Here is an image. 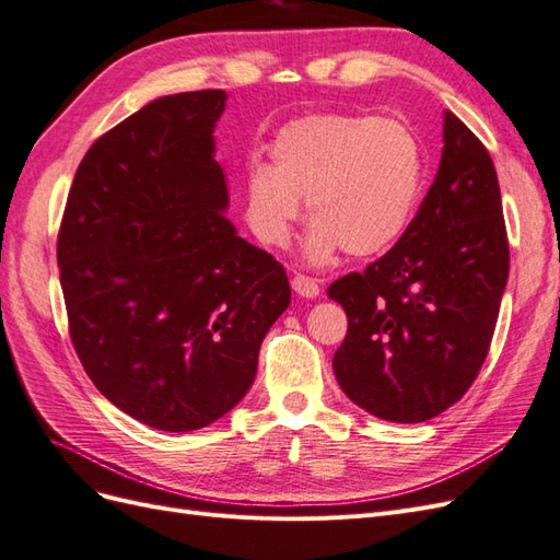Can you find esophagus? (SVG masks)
<instances>
[{
    "mask_svg": "<svg viewBox=\"0 0 560 560\" xmlns=\"http://www.w3.org/2000/svg\"><path fill=\"white\" fill-rule=\"evenodd\" d=\"M292 290L299 294V296H306V299H315L319 296V284L317 280L308 278V276H294L292 278Z\"/></svg>",
    "mask_w": 560,
    "mask_h": 560,
    "instance_id": "1",
    "label": "esophagus"
}]
</instances>
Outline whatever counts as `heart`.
<instances>
[{
  "mask_svg": "<svg viewBox=\"0 0 560 560\" xmlns=\"http://www.w3.org/2000/svg\"><path fill=\"white\" fill-rule=\"evenodd\" d=\"M270 163L243 175L245 217L268 247L290 243L306 198L315 219L303 254L315 266L338 252L376 257L409 229L425 186V149L395 118L308 114L284 124L268 147Z\"/></svg>",
  "mask_w": 560,
  "mask_h": 560,
  "instance_id": "b5f03b06",
  "label": "heart"
}]
</instances>
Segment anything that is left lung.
I'll use <instances>...</instances> for the list:
<instances>
[{
	"label": "left lung",
	"instance_id": "left-lung-1",
	"mask_svg": "<svg viewBox=\"0 0 560 560\" xmlns=\"http://www.w3.org/2000/svg\"><path fill=\"white\" fill-rule=\"evenodd\" d=\"M510 278L500 184L488 149L444 112V151L399 243L331 282L348 315L334 354L343 393L371 416L422 422L460 399L495 331Z\"/></svg>",
	"mask_w": 560,
	"mask_h": 560
}]
</instances>
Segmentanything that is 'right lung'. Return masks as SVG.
<instances>
[{
  "instance_id": "add662e5",
  "label": "right lung",
  "mask_w": 560,
  "mask_h": 560,
  "mask_svg": "<svg viewBox=\"0 0 560 560\" xmlns=\"http://www.w3.org/2000/svg\"><path fill=\"white\" fill-rule=\"evenodd\" d=\"M224 91L154 100L79 163L58 233L70 336L93 385L163 432L210 425L257 376L292 299L284 268L224 217Z\"/></svg>"
}]
</instances>
